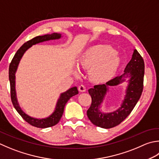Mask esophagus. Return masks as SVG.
<instances>
[{
	"instance_id": "34e87169",
	"label": "esophagus",
	"mask_w": 159,
	"mask_h": 159,
	"mask_svg": "<svg viewBox=\"0 0 159 159\" xmlns=\"http://www.w3.org/2000/svg\"><path fill=\"white\" fill-rule=\"evenodd\" d=\"M79 92H85V91H86L85 86L83 85H80L79 87Z\"/></svg>"
}]
</instances>
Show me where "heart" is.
Instances as JSON below:
<instances>
[{
  "mask_svg": "<svg viewBox=\"0 0 159 159\" xmlns=\"http://www.w3.org/2000/svg\"><path fill=\"white\" fill-rule=\"evenodd\" d=\"M120 57L116 51L107 45H96L84 52L79 65L90 69V78L95 81H105L112 77L120 65Z\"/></svg>",
  "mask_w": 159,
  "mask_h": 159,
  "instance_id": "obj_1",
  "label": "heart"
}]
</instances>
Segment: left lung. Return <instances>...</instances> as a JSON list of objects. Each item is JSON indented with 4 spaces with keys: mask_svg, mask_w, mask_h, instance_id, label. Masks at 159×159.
I'll return each instance as SVG.
<instances>
[{
    "mask_svg": "<svg viewBox=\"0 0 159 159\" xmlns=\"http://www.w3.org/2000/svg\"><path fill=\"white\" fill-rule=\"evenodd\" d=\"M145 71L144 61L136 49H134L131 60L122 75L109 80L105 84L94 85L88 92L92 97V104L87 115L94 125L105 129L116 126L129 116L141 97L143 88ZM124 82L128 83L126 94L121 106L111 113H104L101 110L102 104L109 87L116 86Z\"/></svg>",
    "mask_w": 159,
    "mask_h": 159,
    "instance_id": "left-lung-1",
    "label": "left lung"
}]
</instances>
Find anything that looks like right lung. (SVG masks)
<instances>
[{"mask_svg": "<svg viewBox=\"0 0 159 159\" xmlns=\"http://www.w3.org/2000/svg\"><path fill=\"white\" fill-rule=\"evenodd\" d=\"M62 35L61 34L53 33L51 34H45L43 36H36L29 41L25 43L16 53L10 65H9V83H10L11 99L12 104H13L16 110L23 117L25 120L27 121L30 125L36 127H39V128H47V127L57 125L63 116L65 104L67 103V102L70 100L71 97L79 94V91H78L76 87H73V88L67 90L66 92L61 93L53 113L46 118L37 119V118L30 116V115L26 114L20 106L19 102H18L17 99L16 90V73L18 65H19L22 57L28 49H30L34 45L38 44V43L48 41V40L60 39Z\"/></svg>", "mask_w": 159, "mask_h": 159, "instance_id": "1", "label": "right lung"}]
</instances>
